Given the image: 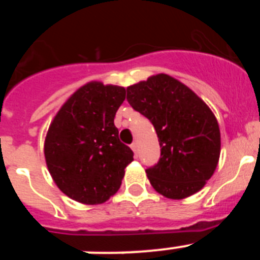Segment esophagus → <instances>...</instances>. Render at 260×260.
Masks as SVG:
<instances>
[{
    "label": "esophagus",
    "instance_id": "34e87169",
    "mask_svg": "<svg viewBox=\"0 0 260 260\" xmlns=\"http://www.w3.org/2000/svg\"><path fill=\"white\" fill-rule=\"evenodd\" d=\"M132 150L134 151L135 156H137V153H138V142H134V143L132 144Z\"/></svg>",
    "mask_w": 260,
    "mask_h": 260
}]
</instances>
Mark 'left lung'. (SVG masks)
<instances>
[{
    "label": "left lung",
    "mask_w": 260,
    "mask_h": 260,
    "mask_svg": "<svg viewBox=\"0 0 260 260\" xmlns=\"http://www.w3.org/2000/svg\"><path fill=\"white\" fill-rule=\"evenodd\" d=\"M126 91L128 104L152 122L161 148L157 164L146 171L153 189L169 199L203 189L221 150L219 123L210 107L168 74L152 75Z\"/></svg>",
    "instance_id": "left-lung-1"
}]
</instances>
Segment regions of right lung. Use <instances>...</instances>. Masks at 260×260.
Returning <instances> with one entry per match:
<instances>
[{
  "instance_id": "obj_1",
  "label": "right lung",
  "mask_w": 260,
  "mask_h": 260,
  "mask_svg": "<svg viewBox=\"0 0 260 260\" xmlns=\"http://www.w3.org/2000/svg\"><path fill=\"white\" fill-rule=\"evenodd\" d=\"M126 89L102 82L78 88L48 128L44 156L59 190L83 204H102L118 191L125 168L134 160L121 143L114 116Z\"/></svg>"
}]
</instances>
